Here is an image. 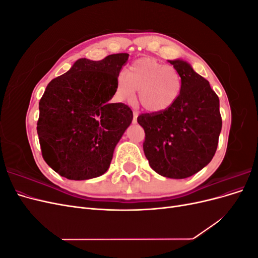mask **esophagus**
Instances as JSON below:
<instances>
[{
	"label": "esophagus",
	"mask_w": 258,
	"mask_h": 258,
	"mask_svg": "<svg viewBox=\"0 0 258 258\" xmlns=\"http://www.w3.org/2000/svg\"><path fill=\"white\" fill-rule=\"evenodd\" d=\"M138 115H139V113H138V112H136V111H134V119H132V122H134V123H137Z\"/></svg>",
	"instance_id": "1"
}]
</instances>
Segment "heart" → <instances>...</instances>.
<instances>
[{"label":"heart","instance_id":"heart-1","mask_svg":"<svg viewBox=\"0 0 258 258\" xmlns=\"http://www.w3.org/2000/svg\"><path fill=\"white\" fill-rule=\"evenodd\" d=\"M182 80L176 70L150 57L137 59L116 80L115 97L131 100L138 90V102L144 110L158 113L168 110L177 100Z\"/></svg>","mask_w":258,"mask_h":258}]
</instances>
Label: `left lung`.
Returning a JSON list of instances; mask_svg holds the SVG:
<instances>
[{
	"label": "left lung",
	"mask_w": 258,
	"mask_h": 258,
	"mask_svg": "<svg viewBox=\"0 0 258 258\" xmlns=\"http://www.w3.org/2000/svg\"><path fill=\"white\" fill-rule=\"evenodd\" d=\"M182 80L168 110L138 116L145 132L143 150L151 168L170 178L197 173L212 160L222 130L220 99L209 82L183 60L169 61Z\"/></svg>",
	"instance_id": "left-lung-1"
}]
</instances>
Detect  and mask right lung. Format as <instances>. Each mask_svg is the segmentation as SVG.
I'll return each instance as SVG.
<instances>
[{
	"mask_svg": "<svg viewBox=\"0 0 258 258\" xmlns=\"http://www.w3.org/2000/svg\"><path fill=\"white\" fill-rule=\"evenodd\" d=\"M128 53L77 60L53 79L38 103L37 135L46 163L69 179L105 173L116 144L134 118L124 103H110Z\"/></svg>",
	"mask_w": 258,
	"mask_h": 258,
	"instance_id": "obj_1",
	"label": "right lung"
}]
</instances>
